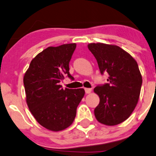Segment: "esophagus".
<instances>
[{"mask_svg":"<svg viewBox=\"0 0 156 156\" xmlns=\"http://www.w3.org/2000/svg\"><path fill=\"white\" fill-rule=\"evenodd\" d=\"M85 92L87 93V94H90L91 92H92V89L90 88H85Z\"/></svg>","mask_w":156,"mask_h":156,"instance_id":"34e87169","label":"esophagus"}]
</instances>
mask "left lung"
Returning <instances> with one entry per match:
<instances>
[{
	"label": "left lung",
	"instance_id": "8db88e82",
	"mask_svg": "<svg viewBox=\"0 0 156 156\" xmlns=\"http://www.w3.org/2000/svg\"><path fill=\"white\" fill-rule=\"evenodd\" d=\"M101 74H108V83L94 89L100 98L94 116L101 124L113 126L126 120L136 106L142 77L138 64L128 52L115 44L90 43Z\"/></svg>",
	"mask_w": 156,
	"mask_h": 156
}]
</instances>
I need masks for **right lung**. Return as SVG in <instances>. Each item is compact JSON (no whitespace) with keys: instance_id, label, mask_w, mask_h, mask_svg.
I'll list each match as a JSON object with an SVG mask.
<instances>
[{"instance_id":"obj_1","label":"right lung","mask_w":156,"mask_h":156,"mask_svg":"<svg viewBox=\"0 0 156 156\" xmlns=\"http://www.w3.org/2000/svg\"><path fill=\"white\" fill-rule=\"evenodd\" d=\"M76 43L48 47L37 54L23 77L26 100L36 120L46 129L61 131L72 125L83 89L62 88L59 82L69 74V63Z\"/></svg>"}]
</instances>
